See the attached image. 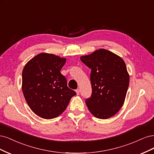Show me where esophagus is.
Here are the masks:
<instances>
[{
    "instance_id": "esophagus-1",
    "label": "esophagus",
    "mask_w": 154,
    "mask_h": 154,
    "mask_svg": "<svg viewBox=\"0 0 154 154\" xmlns=\"http://www.w3.org/2000/svg\"><path fill=\"white\" fill-rule=\"evenodd\" d=\"M75 91L77 93V95H79V93H80V90H79V89H77Z\"/></svg>"
}]
</instances>
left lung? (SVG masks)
<instances>
[{"label": "left lung", "instance_id": "1", "mask_svg": "<svg viewBox=\"0 0 154 154\" xmlns=\"http://www.w3.org/2000/svg\"><path fill=\"white\" fill-rule=\"evenodd\" d=\"M91 69V97L86 103L93 115L100 119L113 116L122 108L129 84V75L123 59L106 49L81 57Z\"/></svg>", "mask_w": 154, "mask_h": 154}]
</instances>
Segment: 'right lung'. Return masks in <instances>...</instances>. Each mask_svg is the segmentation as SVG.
Returning <instances> with one entry per match:
<instances>
[{
	"label": "right lung",
	"mask_w": 154,
	"mask_h": 154,
	"mask_svg": "<svg viewBox=\"0 0 154 154\" xmlns=\"http://www.w3.org/2000/svg\"><path fill=\"white\" fill-rule=\"evenodd\" d=\"M66 59L42 53L31 59L22 72V91L31 110L44 119L54 118L66 109L76 95L60 71Z\"/></svg>",
	"instance_id": "add662e5"
}]
</instances>
